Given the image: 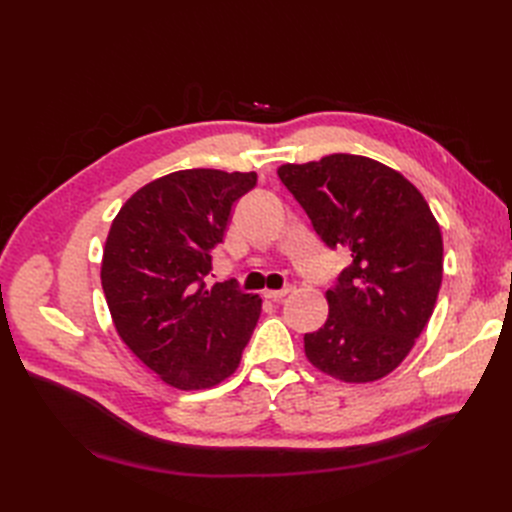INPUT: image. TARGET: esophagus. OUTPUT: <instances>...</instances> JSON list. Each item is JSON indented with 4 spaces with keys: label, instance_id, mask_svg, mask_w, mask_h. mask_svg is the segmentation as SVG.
<instances>
[{
    "label": "esophagus",
    "instance_id": "esophagus-1",
    "mask_svg": "<svg viewBox=\"0 0 512 512\" xmlns=\"http://www.w3.org/2000/svg\"><path fill=\"white\" fill-rule=\"evenodd\" d=\"M288 292H290V286H286L282 290H265V292H262V297L269 299V301H282Z\"/></svg>",
    "mask_w": 512,
    "mask_h": 512
}]
</instances>
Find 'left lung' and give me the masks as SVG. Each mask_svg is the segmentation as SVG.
Here are the masks:
<instances>
[{"mask_svg":"<svg viewBox=\"0 0 512 512\" xmlns=\"http://www.w3.org/2000/svg\"><path fill=\"white\" fill-rule=\"evenodd\" d=\"M331 250L350 265L327 290L329 318L305 333V356L344 382H374L406 359L442 284V232L423 194L371 158L333 153L277 168Z\"/></svg>","mask_w":512,"mask_h":512,"instance_id":"left-lung-1","label":"left lung"}]
</instances>
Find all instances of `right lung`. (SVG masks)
I'll return each instance as SVG.
<instances>
[{
  "instance_id": "1",
  "label": "right lung",
  "mask_w": 512,
  "mask_h": 512,
  "mask_svg": "<svg viewBox=\"0 0 512 512\" xmlns=\"http://www.w3.org/2000/svg\"><path fill=\"white\" fill-rule=\"evenodd\" d=\"M256 173L177 170L132 194L108 230L102 288L115 329L151 371L181 391L220 384L239 367L262 299L232 282L207 288L230 209Z\"/></svg>"
}]
</instances>
